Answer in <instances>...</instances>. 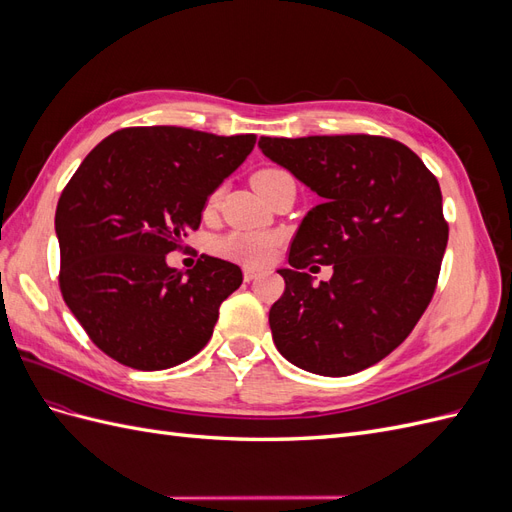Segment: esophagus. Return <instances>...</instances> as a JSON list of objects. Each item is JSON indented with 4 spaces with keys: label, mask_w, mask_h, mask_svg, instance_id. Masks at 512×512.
Segmentation results:
<instances>
[{
    "label": "esophagus",
    "mask_w": 512,
    "mask_h": 512,
    "mask_svg": "<svg viewBox=\"0 0 512 512\" xmlns=\"http://www.w3.org/2000/svg\"><path fill=\"white\" fill-rule=\"evenodd\" d=\"M258 275H260V271H258V269H252V267H245V269H243V280H245V282H252V280H256Z\"/></svg>",
    "instance_id": "1"
}]
</instances>
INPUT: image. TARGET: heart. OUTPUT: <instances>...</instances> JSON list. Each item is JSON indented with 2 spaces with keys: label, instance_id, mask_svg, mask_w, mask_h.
<instances>
[{
  "label": "heart",
  "instance_id": "b5f03b06",
  "mask_svg": "<svg viewBox=\"0 0 512 512\" xmlns=\"http://www.w3.org/2000/svg\"><path fill=\"white\" fill-rule=\"evenodd\" d=\"M288 175L286 170L277 168V166H267L260 168L252 175V185L258 188V185H267L275 179H280ZM215 200V196L211 198ZM277 237L269 235V232H230V235L222 237L218 243H215V252L224 258L245 262V265H262L267 262L275 250Z\"/></svg>",
  "mask_w": 512,
  "mask_h": 512
}]
</instances>
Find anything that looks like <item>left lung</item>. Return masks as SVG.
Wrapping results in <instances>:
<instances>
[{"mask_svg": "<svg viewBox=\"0 0 512 512\" xmlns=\"http://www.w3.org/2000/svg\"><path fill=\"white\" fill-rule=\"evenodd\" d=\"M258 147L316 192L290 243L286 290L269 312L284 359L318 376H350L391 354L438 284L448 224L423 160L369 134L271 138ZM314 261L334 277L313 286Z\"/></svg>", "mask_w": 512, "mask_h": 512, "instance_id": "obj_1", "label": "left lung"}]
</instances>
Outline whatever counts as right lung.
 <instances>
[{
    "instance_id": "add662e5",
    "label": "right lung",
    "mask_w": 512,
    "mask_h": 512,
    "mask_svg": "<svg viewBox=\"0 0 512 512\" xmlns=\"http://www.w3.org/2000/svg\"><path fill=\"white\" fill-rule=\"evenodd\" d=\"M254 134L123 128L89 151L59 196V288L104 354L143 371L175 367L207 346L243 273L200 256L177 271L166 254L196 230L209 194L235 173Z\"/></svg>"
}]
</instances>
